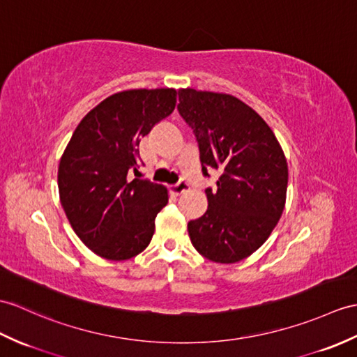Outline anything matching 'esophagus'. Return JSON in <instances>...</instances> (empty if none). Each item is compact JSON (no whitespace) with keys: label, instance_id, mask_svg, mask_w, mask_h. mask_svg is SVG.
Returning a JSON list of instances; mask_svg holds the SVG:
<instances>
[{"label":"esophagus","instance_id":"34e87169","mask_svg":"<svg viewBox=\"0 0 357 357\" xmlns=\"http://www.w3.org/2000/svg\"><path fill=\"white\" fill-rule=\"evenodd\" d=\"M188 190H190V184H188V182H187V181H184V179H182V181H179V182H178V184H176L175 187H173V188H172V192H173V193H175L176 196H179V195H182V193H185V192H188Z\"/></svg>","mask_w":357,"mask_h":357}]
</instances>
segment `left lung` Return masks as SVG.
I'll return each mask as SVG.
<instances>
[{
  "mask_svg": "<svg viewBox=\"0 0 357 357\" xmlns=\"http://www.w3.org/2000/svg\"><path fill=\"white\" fill-rule=\"evenodd\" d=\"M178 111L193 129L202 175L220 172L218 188L205 190L208 210L188 222L190 240L211 261L243 260L266 242L284 210L283 149L266 121L229 94L181 89Z\"/></svg>",
  "mask_w": 357,
  "mask_h": 357,
  "instance_id": "obj_1",
  "label": "left lung"
}]
</instances>
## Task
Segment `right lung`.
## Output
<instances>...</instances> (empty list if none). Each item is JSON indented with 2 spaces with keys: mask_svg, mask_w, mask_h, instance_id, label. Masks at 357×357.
<instances>
[{
  "mask_svg": "<svg viewBox=\"0 0 357 357\" xmlns=\"http://www.w3.org/2000/svg\"><path fill=\"white\" fill-rule=\"evenodd\" d=\"M176 89H130L89 111L66 146L57 172L63 211L74 233L107 260L144 251L167 190L138 173L139 141L175 109Z\"/></svg>",
  "mask_w": 357,
  "mask_h": 357,
  "instance_id": "obj_1",
  "label": "right lung"
}]
</instances>
